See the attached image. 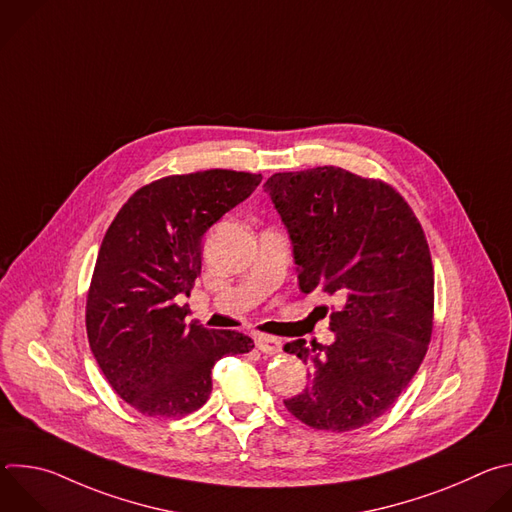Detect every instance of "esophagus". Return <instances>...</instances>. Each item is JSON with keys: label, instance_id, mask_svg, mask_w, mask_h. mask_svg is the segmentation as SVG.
Masks as SVG:
<instances>
[{"label": "esophagus", "instance_id": "obj_1", "mask_svg": "<svg viewBox=\"0 0 512 512\" xmlns=\"http://www.w3.org/2000/svg\"><path fill=\"white\" fill-rule=\"evenodd\" d=\"M255 342H257V348H259L261 352H265V354H279V352H281V348H283L281 340H279V338H275V336L259 334V336L255 338Z\"/></svg>", "mask_w": 512, "mask_h": 512}]
</instances>
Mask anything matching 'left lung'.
<instances>
[{
    "mask_svg": "<svg viewBox=\"0 0 512 512\" xmlns=\"http://www.w3.org/2000/svg\"><path fill=\"white\" fill-rule=\"evenodd\" d=\"M263 188L294 247L300 289L342 302L330 316L332 344H285L310 364V385L283 403L314 429L369 425L415 377L431 338L423 229L399 192L342 168L273 174Z\"/></svg>",
    "mask_w": 512,
    "mask_h": 512,
    "instance_id": "left-lung-1",
    "label": "left lung"
}]
</instances>
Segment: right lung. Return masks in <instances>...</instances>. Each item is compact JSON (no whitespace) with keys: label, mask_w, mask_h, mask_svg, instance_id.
Returning <instances> with one entry per match:
<instances>
[{"label":"right lung","mask_w":512,"mask_h":512,"mask_svg":"<svg viewBox=\"0 0 512 512\" xmlns=\"http://www.w3.org/2000/svg\"><path fill=\"white\" fill-rule=\"evenodd\" d=\"M261 174L206 170L139 188L99 249L87 296V334L115 393L150 417H182L208 401L212 367L255 342L237 330L186 324L202 267V237L259 186Z\"/></svg>","instance_id":"obj_1"}]
</instances>
